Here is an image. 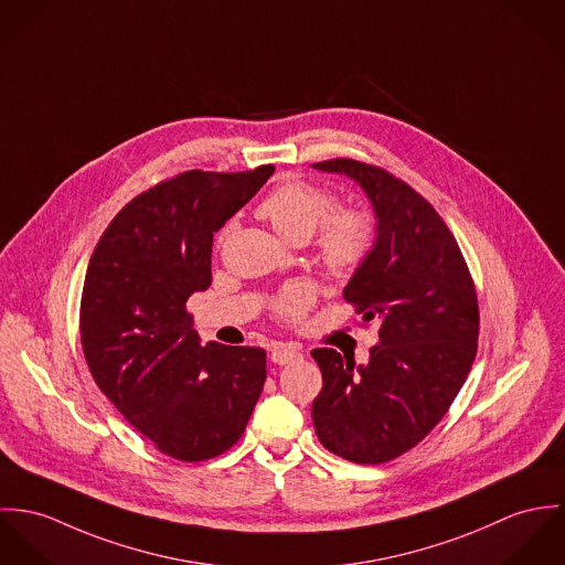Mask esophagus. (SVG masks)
Masks as SVG:
<instances>
[{"instance_id":"1","label":"esophagus","mask_w":565,"mask_h":565,"mask_svg":"<svg viewBox=\"0 0 565 565\" xmlns=\"http://www.w3.org/2000/svg\"><path fill=\"white\" fill-rule=\"evenodd\" d=\"M299 358H301V351L295 349V347H288V344H277V347L273 349V353H270V360H273L275 364H279V366L290 364V362H297Z\"/></svg>"}]
</instances>
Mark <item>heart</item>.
Instances as JSON below:
<instances>
[{
    "label": "heart",
    "mask_w": 565,
    "mask_h": 565,
    "mask_svg": "<svg viewBox=\"0 0 565 565\" xmlns=\"http://www.w3.org/2000/svg\"><path fill=\"white\" fill-rule=\"evenodd\" d=\"M338 196L306 180H288L270 190L257 205V214L290 243L310 241L317 227L316 252L322 266L335 277L355 275L375 247V221L364 210H335ZM312 286L297 281L286 286L273 310L286 320H299L313 303Z\"/></svg>",
    "instance_id": "heart-1"
}]
</instances>
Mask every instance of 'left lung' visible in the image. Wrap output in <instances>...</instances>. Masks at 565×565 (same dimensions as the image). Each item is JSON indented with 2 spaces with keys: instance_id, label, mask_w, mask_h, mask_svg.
Listing matches in <instances>:
<instances>
[{
  "instance_id": "left-lung-1",
  "label": "left lung",
  "mask_w": 565,
  "mask_h": 565,
  "mask_svg": "<svg viewBox=\"0 0 565 565\" xmlns=\"http://www.w3.org/2000/svg\"><path fill=\"white\" fill-rule=\"evenodd\" d=\"M313 169L358 182L373 203V253L344 299L379 320L366 364L313 349L322 390L312 420L320 444L353 463L390 461L448 412L472 369L479 338L475 281L436 207L381 167L335 158Z\"/></svg>"
}]
</instances>
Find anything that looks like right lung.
Wrapping results in <instances>:
<instances>
[{
  "mask_svg": "<svg viewBox=\"0 0 565 565\" xmlns=\"http://www.w3.org/2000/svg\"><path fill=\"white\" fill-rule=\"evenodd\" d=\"M275 167L186 171L134 196L90 255L79 338L99 390L158 450L203 461L230 450L266 381L259 347H201L186 301L212 284L214 234Z\"/></svg>",
  "mask_w": 565,
  "mask_h": 565,
  "instance_id": "1",
  "label": "right lung"
}]
</instances>
